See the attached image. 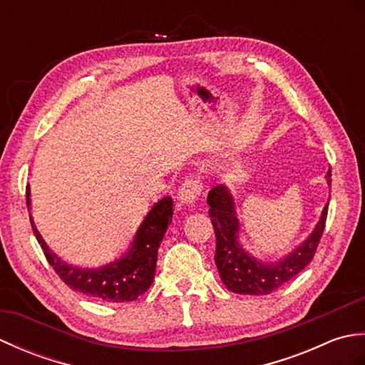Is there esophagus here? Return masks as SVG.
Returning <instances> with one entry per match:
<instances>
[{
  "label": "esophagus",
  "instance_id": "esophagus-1",
  "mask_svg": "<svg viewBox=\"0 0 365 365\" xmlns=\"http://www.w3.org/2000/svg\"><path fill=\"white\" fill-rule=\"evenodd\" d=\"M200 192H202V183L196 180V178H188L182 185L180 191H178V199L185 205H195Z\"/></svg>",
  "mask_w": 365,
  "mask_h": 365
}]
</instances>
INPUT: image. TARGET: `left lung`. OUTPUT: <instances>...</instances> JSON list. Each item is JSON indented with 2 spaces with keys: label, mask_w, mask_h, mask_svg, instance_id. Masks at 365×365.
Here are the masks:
<instances>
[{
  "label": "left lung",
  "mask_w": 365,
  "mask_h": 365,
  "mask_svg": "<svg viewBox=\"0 0 365 365\" xmlns=\"http://www.w3.org/2000/svg\"><path fill=\"white\" fill-rule=\"evenodd\" d=\"M329 177L331 169L327 173V182L331 188ZM207 204L210 205L208 215L212 218L216 237L215 263L218 267L222 284L230 292L240 294H268L292 281L312 262L324 230L329 199L312 234L292 250V252L276 262L257 259L240 243V222L235 212V200L226 185H218L208 192Z\"/></svg>",
  "instance_id": "1"
}]
</instances>
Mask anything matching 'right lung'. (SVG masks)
Wrapping results in <instances>:
<instances>
[{
    "label": "right lung",
    "mask_w": 365,
    "mask_h": 365,
    "mask_svg": "<svg viewBox=\"0 0 365 365\" xmlns=\"http://www.w3.org/2000/svg\"><path fill=\"white\" fill-rule=\"evenodd\" d=\"M26 205L31 210L29 185L26 187ZM173 197L169 196L158 200L139 224L127 252L98 268H81L61 259L38 234L31 215L29 220L46 260L72 290L105 302H127L141 297L153 282L158 247L173 221Z\"/></svg>",
    "instance_id": "add662e5"
}]
</instances>
